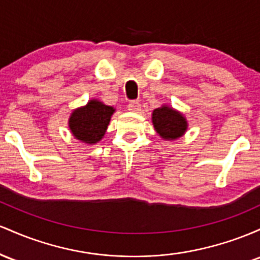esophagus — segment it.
Returning <instances> with one entry per match:
<instances>
[{
	"label": "esophagus",
	"mask_w": 260,
	"mask_h": 260,
	"mask_svg": "<svg viewBox=\"0 0 260 260\" xmlns=\"http://www.w3.org/2000/svg\"><path fill=\"white\" fill-rule=\"evenodd\" d=\"M127 109L133 113H139L140 110H141V104H140V102L138 101H131L129 102V104H127Z\"/></svg>",
	"instance_id": "34e87169"
}]
</instances>
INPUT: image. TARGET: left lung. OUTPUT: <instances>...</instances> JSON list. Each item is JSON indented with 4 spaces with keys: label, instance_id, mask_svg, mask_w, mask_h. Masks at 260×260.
I'll return each mask as SVG.
<instances>
[{
    "label": "left lung",
    "instance_id": "left-lung-1",
    "mask_svg": "<svg viewBox=\"0 0 260 260\" xmlns=\"http://www.w3.org/2000/svg\"><path fill=\"white\" fill-rule=\"evenodd\" d=\"M154 130L165 140H177L184 135L188 127L186 119L173 108L162 106L152 113Z\"/></svg>",
    "mask_w": 260,
    "mask_h": 260
}]
</instances>
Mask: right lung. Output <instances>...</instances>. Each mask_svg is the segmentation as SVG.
<instances>
[{"label":"right lung","instance_id":"add662e5","mask_svg":"<svg viewBox=\"0 0 260 260\" xmlns=\"http://www.w3.org/2000/svg\"><path fill=\"white\" fill-rule=\"evenodd\" d=\"M115 109L106 106L97 99H92L87 106L77 108L69 119V127L72 135L84 144H97L103 139L110 118Z\"/></svg>","mask_w":260,"mask_h":260}]
</instances>
